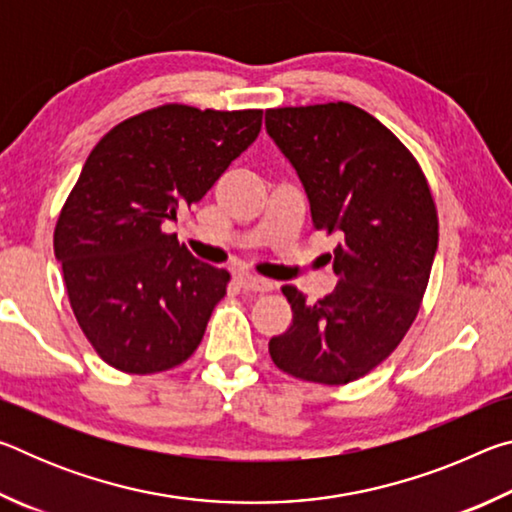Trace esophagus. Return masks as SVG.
I'll return each instance as SVG.
<instances>
[{"label":"esophagus","instance_id":"esophagus-1","mask_svg":"<svg viewBox=\"0 0 512 512\" xmlns=\"http://www.w3.org/2000/svg\"><path fill=\"white\" fill-rule=\"evenodd\" d=\"M237 282L244 291L266 293V291L273 289V282H268V280H264V277H257V275H239Z\"/></svg>","mask_w":512,"mask_h":512}]
</instances>
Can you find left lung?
<instances>
[{"label":"left lung","mask_w":512,"mask_h":512,"mask_svg":"<svg viewBox=\"0 0 512 512\" xmlns=\"http://www.w3.org/2000/svg\"><path fill=\"white\" fill-rule=\"evenodd\" d=\"M266 131L296 169L316 230L339 237L336 289L309 305L282 287L293 323L268 343L280 370L314 384L359 379L418 316L438 248V214L418 160L352 103L266 110Z\"/></svg>","instance_id":"8db88e82"}]
</instances>
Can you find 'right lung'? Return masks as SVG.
Instances as JSON below:
<instances>
[{"mask_svg": "<svg viewBox=\"0 0 512 512\" xmlns=\"http://www.w3.org/2000/svg\"><path fill=\"white\" fill-rule=\"evenodd\" d=\"M259 131L262 110L167 103L121 121L88 155L54 253L83 334L112 368L151 375L198 348L230 273L162 225L201 201Z\"/></svg>", "mask_w": 512, "mask_h": 512, "instance_id": "1", "label": "right lung"}]
</instances>
